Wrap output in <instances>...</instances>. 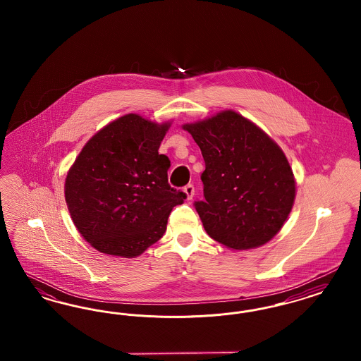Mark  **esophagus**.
<instances>
[{"mask_svg":"<svg viewBox=\"0 0 361 361\" xmlns=\"http://www.w3.org/2000/svg\"><path fill=\"white\" fill-rule=\"evenodd\" d=\"M184 192H185V195H187V199L190 200V199L195 196V187H193L192 184H188V185L184 187Z\"/></svg>","mask_w":361,"mask_h":361,"instance_id":"34e87169","label":"esophagus"}]
</instances>
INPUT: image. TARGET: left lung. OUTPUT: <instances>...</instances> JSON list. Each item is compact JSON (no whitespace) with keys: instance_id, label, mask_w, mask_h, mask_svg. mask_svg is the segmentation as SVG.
I'll return each instance as SVG.
<instances>
[{"instance_id":"8db88e82","label":"left lung","mask_w":361,"mask_h":361,"mask_svg":"<svg viewBox=\"0 0 361 361\" xmlns=\"http://www.w3.org/2000/svg\"><path fill=\"white\" fill-rule=\"evenodd\" d=\"M206 162L204 200L195 208L212 240L234 250L272 240L291 212L295 178L288 159L253 121L234 111L184 124Z\"/></svg>"}]
</instances>
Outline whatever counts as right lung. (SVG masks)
<instances>
[{
	"label": "right lung",
	"mask_w": 361,
	"mask_h": 361,
	"mask_svg": "<svg viewBox=\"0 0 361 361\" xmlns=\"http://www.w3.org/2000/svg\"><path fill=\"white\" fill-rule=\"evenodd\" d=\"M171 123L128 114L87 140L70 168L65 199L80 234L99 252L133 258L159 240L187 195L168 183L158 149Z\"/></svg>",
	"instance_id": "obj_1"
}]
</instances>
